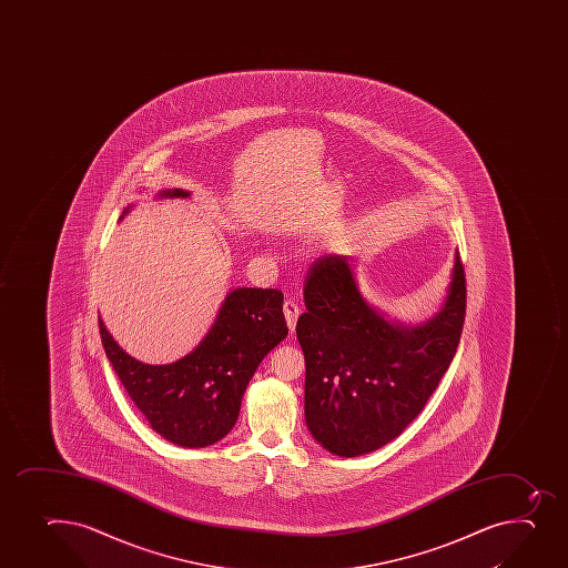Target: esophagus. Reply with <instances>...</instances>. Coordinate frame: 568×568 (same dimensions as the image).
Returning <instances> with one entry per match:
<instances>
[{"label":"esophagus","mask_w":568,"mask_h":568,"mask_svg":"<svg viewBox=\"0 0 568 568\" xmlns=\"http://www.w3.org/2000/svg\"><path fill=\"white\" fill-rule=\"evenodd\" d=\"M283 313H285V321H287L288 329L294 332V327H296V321H298L300 316V307L294 300H285V304H283Z\"/></svg>","instance_id":"obj_1"}]
</instances>
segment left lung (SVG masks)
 <instances>
[{
    "label": "left lung",
    "instance_id": "8db88e82",
    "mask_svg": "<svg viewBox=\"0 0 568 568\" xmlns=\"http://www.w3.org/2000/svg\"><path fill=\"white\" fill-rule=\"evenodd\" d=\"M304 300L296 335L311 435L341 457L382 448L420 415L459 346L466 311L459 252L443 311L422 326L394 324L366 304L346 255L311 264Z\"/></svg>",
    "mask_w": 568,
    "mask_h": 568
}]
</instances>
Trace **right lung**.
I'll list each match as a JSON object with an SVG mask.
<instances>
[{
  "label": "right lung",
  "mask_w": 568,
  "mask_h": 568,
  "mask_svg": "<svg viewBox=\"0 0 568 568\" xmlns=\"http://www.w3.org/2000/svg\"><path fill=\"white\" fill-rule=\"evenodd\" d=\"M159 196L186 197L189 192L172 189ZM98 324L114 372L153 432L185 448L219 443L233 429L247 383L264 355L288 333L277 288L231 291L197 348L170 365L133 359L102 318Z\"/></svg>",
  "instance_id": "add662e5"
}]
</instances>
